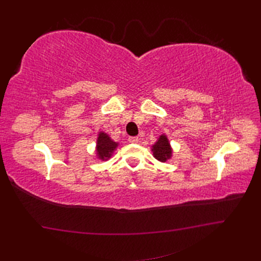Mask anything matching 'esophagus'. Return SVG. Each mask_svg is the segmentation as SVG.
I'll return each mask as SVG.
<instances>
[{"instance_id": "esophagus-1", "label": "esophagus", "mask_w": 261, "mask_h": 261, "mask_svg": "<svg viewBox=\"0 0 261 261\" xmlns=\"http://www.w3.org/2000/svg\"><path fill=\"white\" fill-rule=\"evenodd\" d=\"M128 141H129V143H132V144H137L138 141H139V138L138 137H129Z\"/></svg>"}]
</instances>
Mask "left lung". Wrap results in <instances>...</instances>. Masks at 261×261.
<instances>
[{"label": "left lung", "mask_w": 261, "mask_h": 261, "mask_svg": "<svg viewBox=\"0 0 261 261\" xmlns=\"http://www.w3.org/2000/svg\"><path fill=\"white\" fill-rule=\"evenodd\" d=\"M153 155L156 160L165 162L172 155V149L170 147L169 140L164 135L160 136L159 140L152 146Z\"/></svg>", "instance_id": "left-lung-1"}]
</instances>
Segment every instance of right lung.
<instances>
[{
	"mask_svg": "<svg viewBox=\"0 0 261 261\" xmlns=\"http://www.w3.org/2000/svg\"><path fill=\"white\" fill-rule=\"evenodd\" d=\"M117 147V144L111 140L107 134L100 133L99 137L97 140V153L99 154V158L101 160H108L111 153L114 151L115 148Z\"/></svg>",
	"mask_w": 261,
	"mask_h": 261,
	"instance_id": "obj_1",
	"label": "right lung"
}]
</instances>
